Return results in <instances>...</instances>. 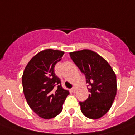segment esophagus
<instances>
[{
    "mask_svg": "<svg viewBox=\"0 0 135 135\" xmlns=\"http://www.w3.org/2000/svg\"><path fill=\"white\" fill-rule=\"evenodd\" d=\"M71 91H72V93H74V92H75V88H74V87H73L72 89H71Z\"/></svg>",
    "mask_w": 135,
    "mask_h": 135,
    "instance_id": "obj_1",
    "label": "esophagus"
}]
</instances>
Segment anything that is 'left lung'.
<instances>
[{
	"label": "left lung",
	"instance_id": "8db88e82",
	"mask_svg": "<svg viewBox=\"0 0 135 135\" xmlns=\"http://www.w3.org/2000/svg\"><path fill=\"white\" fill-rule=\"evenodd\" d=\"M70 56L85 74L87 89L90 92L85 102H80V110L89 119L102 117L110 109L117 94L116 75L103 57L94 51L83 49L70 52Z\"/></svg>",
	"mask_w": 135,
	"mask_h": 135
}]
</instances>
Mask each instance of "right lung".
Instances as JSON below:
<instances>
[{
    "mask_svg": "<svg viewBox=\"0 0 135 135\" xmlns=\"http://www.w3.org/2000/svg\"><path fill=\"white\" fill-rule=\"evenodd\" d=\"M64 52L45 49L38 52L26 65L22 77L23 92L30 108L45 119L58 115L70 94L55 74V66Z\"/></svg>",
    "mask_w": 135,
    "mask_h": 135,
    "instance_id": "1",
    "label": "right lung"
}]
</instances>
